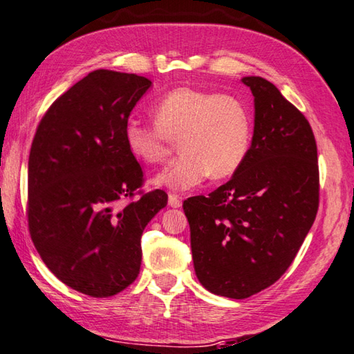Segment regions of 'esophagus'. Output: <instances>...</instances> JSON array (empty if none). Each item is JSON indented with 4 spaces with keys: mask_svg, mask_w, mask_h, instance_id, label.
Listing matches in <instances>:
<instances>
[{
    "mask_svg": "<svg viewBox=\"0 0 354 354\" xmlns=\"http://www.w3.org/2000/svg\"><path fill=\"white\" fill-rule=\"evenodd\" d=\"M168 203H169L171 208H180V206H182V198L176 196V194H169Z\"/></svg>",
    "mask_w": 354,
    "mask_h": 354,
    "instance_id": "obj_1",
    "label": "esophagus"
}]
</instances>
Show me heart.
I'll list each match as a JSON object with an SVG mask.
<instances>
[{"mask_svg": "<svg viewBox=\"0 0 354 354\" xmlns=\"http://www.w3.org/2000/svg\"><path fill=\"white\" fill-rule=\"evenodd\" d=\"M156 123L129 118L124 143L132 156L157 165L178 143L180 154L156 176L154 183L186 191L206 177L222 180L242 168L251 148L252 118L237 95L196 88H176L152 108Z\"/></svg>", "mask_w": 354, "mask_h": 354, "instance_id": "obj_1", "label": "heart"}]
</instances>
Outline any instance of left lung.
I'll return each mask as SVG.
<instances>
[{"mask_svg":"<svg viewBox=\"0 0 354 354\" xmlns=\"http://www.w3.org/2000/svg\"><path fill=\"white\" fill-rule=\"evenodd\" d=\"M251 148L234 176L208 197L183 202L194 270L217 296L246 299L281 279L319 208L317 146L308 120L262 77Z\"/></svg>","mask_w":354,"mask_h":354,"instance_id":"left-lung-1","label":"left lung"}]
</instances>
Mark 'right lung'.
<instances>
[{"instance_id":"right-lung-1","label":"right lung","mask_w":354,"mask_h":354,"mask_svg":"<svg viewBox=\"0 0 354 354\" xmlns=\"http://www.w3.org/2000/svg\"><path fill=\"white\" fill-rule=\"evenodd\" d=\"M149 88L136 73L91 72L50 104L30 146L32 242L59 281L91 297L136 281L145 226L168 202L165 191L140 189L142 166L124 143V124Z\"/></svg>"}]
</instances>
